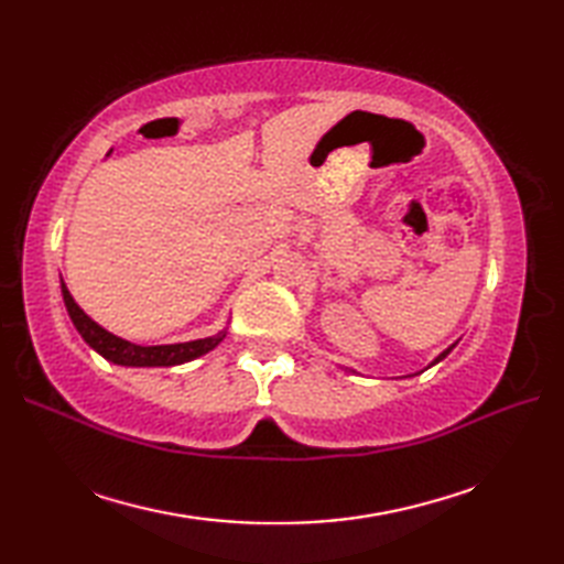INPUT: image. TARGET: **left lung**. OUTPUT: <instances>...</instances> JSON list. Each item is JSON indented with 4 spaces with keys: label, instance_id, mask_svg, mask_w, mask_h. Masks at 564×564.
I'll return each mask as SVG.
<instances>
[{
    "label": "left lung",
    "instance_id": "obj_1",
    "mask_svg": "<svg viewBox=\"0 0 564 564\" xmlns=\"http://www.w3.org/2000/svg\"><path fill=\"white\" fill-rule=\"evenodd\" d=\"M453 346H455V344H453ZM453 346H451V349H446V351H443L441 356H436V361H434V364H438V361H441V358H446V356H448V354L453 351ZM434 364H431V366H434Z\"/></svg>",
    "mask_w": 564,
    "mask_h": 564
}]
</instances>
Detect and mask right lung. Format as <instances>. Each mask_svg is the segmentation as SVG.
Returning a JSON list of instances; mask_svg holds the SVG:
<instances>
[{
  "label": "right lung",
  "mask_w": 564,
  "mask_h": 564,
  "mask_svg": "<svg viewBox=\"0 0 564 564\" xmlns=\"http://www.w3.org/2000/svg\"><path fill=\"white\" fill-rule=\"evenodd\" d=\"M63 301L69 313L72 325L77 327L82 339L87 341L94 351L101 354L106 361L118 364V366H178L213 351L215 346L225 339V332H220L215 334V337L184 341V344H162V346L130 344L121 337H116V334L106 332L87 313H84V310L75 303V297L69 295L65 283H63Z\"/></svg>",
  "instance_id": "obj_1"
}]
</instances>
